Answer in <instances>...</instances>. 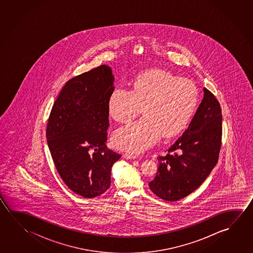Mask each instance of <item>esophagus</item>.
Here are the masks:
<instances>
[{"instance_id": "obj_1", "label": "esophagus", "mask_w": 253, "mask_h": 253, "mask_svg": "<svg viewBox=\"0 0 253 253\" xmlns=\"http://www.w3.org/2000/svg\"><path fill=\"white\" fill-rule=\"evenodd\" d=\"M124 158L127 159V160H135L137 156L134 155V154H128V153H125L124 154Z\"/></svg>"}]
</instances>
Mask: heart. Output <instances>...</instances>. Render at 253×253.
<instances>
[{
    "label": "heart",
    "mask_w": 253,
    "mask_h": 253,
    "mask_svg": "<svg viewBox=\"0 0 253 253\" xmlns=\"http://www.w3.org/2000/svg\"><path fill=\"white\" fill-rule=\"evenodd\" d=\"M199 101L195 84L168 71L152 70L138 75L132 91L117 87L108 99V112L115 120L126 123L141 112L139 120L117 128L113 144L125 152L139 153L170 138L189 125Z\"/></svg>",
    "instance_id": "b5f03b06"
}]
</instances>
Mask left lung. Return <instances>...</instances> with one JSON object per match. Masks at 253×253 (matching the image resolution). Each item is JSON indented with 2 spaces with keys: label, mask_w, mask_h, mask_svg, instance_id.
I'll list each match as a JSON object with an SVG mask.
<instances>
[{
  "label": "left lung",
  "mask_w": 253,
  "mask_h": 253,
  "mask_svg": "<svg viewBox=\"0 0 253 253\" xmlns=\"http://www.w3.org/2000/svg\"><path fill=\"white\" fill-rule=\"evenodd\" d=\"M219 101L204 88V98L191 124L168 151L159 156L155 178L149 188L159 198L176 201L198 189L219 158L222 135Z\"/></svg>",
  "instance_id": "left-lung-1"
}]
</instances>
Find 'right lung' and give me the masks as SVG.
<instances>
[{"label":"right lung","instance_id":"right-lung-1","mask_svg":"<svg viewBox=\"0 0 253 253\" xmlns=\"http://www.w3.org/2000/svg\"><path fill=\"white\" fill-rule=\"evenodd\" d=\"M114 80L108 65L70 79L47 121L46 139L54 166L67 186L85 199L107 191L111 169L121 158L106 145Z\"/></svg>","mask_w":253,"mask_h":253}]
</instances>
